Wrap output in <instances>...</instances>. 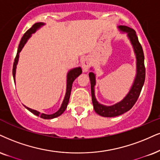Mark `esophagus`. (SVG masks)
I'll use <instances>...</instances> for the list:
<instances>
[{
	"instance_id": "34e87169",
	"label": "esophagus",
	"mask_w": 160,
	"mask_h": 160,
	"mask_svg": "<svg viewBox=\"0 0 160 160\" xmlns=\"http://www.w3.org/2000/svg\"><path fill=\"white\" fill-rule=\"evenodd\" d=\"M82 69H83L84 72H87V71L88 70V69H89L90 66V61L89 58L85 57V58L82 59Z\"/></svg>"
}]
</instances>
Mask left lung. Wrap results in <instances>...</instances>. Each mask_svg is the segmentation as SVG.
<instances>
[{
	"instance_id": "1",
	"label": "left lung",
	"mask_w": 160,
	"mask_h": 160,
	"mask_svg": "<svg viewBox=\"0 0 160 160\" xmlns=\"http://www.w3.org/2000/svg\"><path fill=\"white\" fill-rule=\"evenodd\" d=\"M119 30L122 32H126L128 34V38L134 50L136 58H137V75H136L134 82L128 92V93L121 102H118L113 105L106 106L98 103L95 96L94 87L96 85V75L92 72L89 73V77L91 84V95L92 102L95 112L98 115L104 117H114L126 113L137 102L142 88L145 78V68L144 64V53L140 43L138 40V37L133 29L130 28L127 26H119L118 27Z\"/></svg>"
}]
</instances>
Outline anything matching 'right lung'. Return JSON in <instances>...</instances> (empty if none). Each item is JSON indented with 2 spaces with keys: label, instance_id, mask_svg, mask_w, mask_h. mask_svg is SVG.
<instances>
[{
  "label": "right lung",
  "instance_id": "add662e5",
  "mask_svg": "<svg viewBox=\"0 0 160 160\" xmlns=\"http://www.w3.org/2000/svg\"><path fill=\"white\" fill-rule=\"evenodd\" d=\"M44 23L42 22H38V23H35L34 25H32V27H31L30 29H29L23 35V36L21 38V41H20V44L18 46V52H17V55L15 56V62H14L13 64V68H12V75H13V78H14V82H15V72H16V66L18 64V58H19V53L21 52L22 48L24 46L26 43L28 39L30 38L31 35L32 33L35 32V31L37 29H38L41 27L44 26ZM82 70L81 68H76L70 70L69 72H68V76H67V90H66V94H65L64 98L63 100V102L61 105V108H59V110L58 111H56L55 113L52 114H45V113H41L40 112L37 111L35 110H32L31 108H29L28 107H26L27 110H29L31 113H32L35 115L40 116L41 118L44 119H54V118L58 117V116H61L62 114L64 113V110H66L67 107H68V104L69 102V99H70V92H71V90H72V83H73L74 80L78 77L79 75L82 74Z\"/></svg>",
  "mask_w": 160,
  "mask_h": 160
}]
</instances>
